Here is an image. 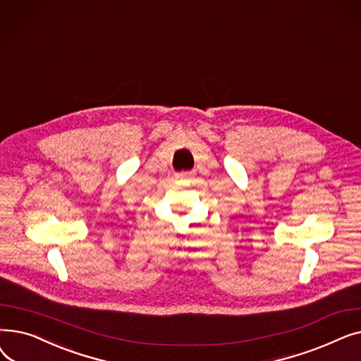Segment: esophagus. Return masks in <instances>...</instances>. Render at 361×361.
Listing matches in <instances>:
<instances>
[{
  "instance_id": "esophagus-1",
  "label": "esophagus",
  "mask_w": 361,
  "mask_h": 361,
  "mask_svg": "<svg viewBox=\"0 0 361 361\" xmlns=\"http://www.w3.org/2000/svg\"><path fill=\"white\" fill-rule=\"evenodd\" d=\"M176 177L178 178V180H187V178H192L193 177V173H178V174H176Z\"/></svg>"
}]
</instances>
